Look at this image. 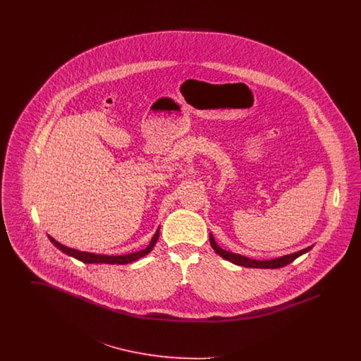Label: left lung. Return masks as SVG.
<instances>
[{
  "label": "left lung",
  "instance_id": "1",
  "mask_svg": "<svg viewBox=\"0 0 361 361\" xmlns=\"http://www.w3.org/2000/svg\"><path fill=\"white\" fill-rule=\"evenodd\" d=\"M209 243L212 246V249L215 250V253H218L221 257H224V259L235 264V265H240V267H245V268H264V269H277V268H281V267H286L288 264H291L293 259L307 253L310 249L312 246H309L303 250H299V252H295L292 255H287V256H283V257L274 258V259H264V261H259V259H252V258L245 257V256H240V255H235V253H231V252H227L222 249L215 240L212 237V234H209Z\"/></svg>",
  "mask_w": 361,
  "mask_h": 361
}]
</instances>
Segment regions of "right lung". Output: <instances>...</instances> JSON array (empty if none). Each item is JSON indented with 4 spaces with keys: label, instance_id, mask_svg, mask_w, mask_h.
<instances>
[{
    "label": "right lung",
    "instance_id": "1",
    "mask_svg": "<svg viewBox=\"0 0 361 361\" xmlns=\"http://www.w3.org/2000/svg\"><path fill=\"white\" fill-rule=\"evenodd\" d=\"M158 237H159V228H157L154 237L152 238L150 243L147 245L146 249L139 250V252H135V253H130V255H123V256H106V255H94V253H87V252H80V250L71 249V247H68V246L59 243L58 240H54L52 237L49 235V238H50V240L54 243V246H56V247H58L59 250H62L65 255L77 258V259H80V261H82V262H85V264H119V265L128 264V262H133V261H137L139 258L149 255V253L153 250V247H154L155 242L158 240Z\"/></svg>",
    "mask_w": 361,
    "mask_h": 361
}]
</instances>
